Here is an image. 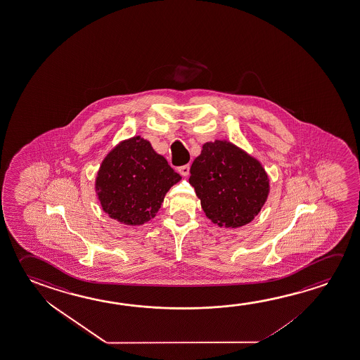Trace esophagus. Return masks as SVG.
<instances>
[{
    "instance_id": "obj_1",
    "label": "esophagus",
    "mask_w": 360,
    "mask_h": 360,
    "mask_svg": "<svg viewBox=\"0 0 360 360\" xmlns=\"http://www.w3.org/2000/svg\"><path fill=\"white\" fill-rule=\"evenodd\" d=\"M189 168H191L189 165H186V166L179 167L178 172H179V174L183 176V177H187L189 174Z\"/></svg>"
}]
</instances>
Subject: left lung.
<instances>
[{"instance_id":"obj_1","label":"left lung","mask_w":360,"mask_h":360,"mask_svg":"<svg viewBox=\"0 0 360 360\" xmlns=\"http://www.w3.org/2000/svg\"><path fill=\"white\" fill-rule=\"evenodd\" d=\"M189 172L205 216L219 227L248 224L269 194V178L259 160L228 141L203 144Z\"/></svg>"}]
</instances>
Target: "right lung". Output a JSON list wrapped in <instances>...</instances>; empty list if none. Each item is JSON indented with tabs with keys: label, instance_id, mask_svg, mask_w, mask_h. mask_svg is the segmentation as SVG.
<instances>
[{
	"label": "right lung",
	"instance_id": "obj_1",
	"mask_svg": "<svg viewBox=\"0 0 360 360\" xmlns=\"http://www.w3.org/2000/svg\"><path fill=\"white\" fill-rule=\"evenodd\" d=\"M181 179L147 139L136 136L105 155L94 186L102 210L112 219L141 226L155 218L167 192Z\"/></svg>",
	"mask_w": 360,
	"mask_h": 360
}]
</instances>
